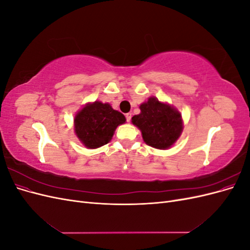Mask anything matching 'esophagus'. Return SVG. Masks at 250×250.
<instances>
[{
  "label": "esophagus",
  "mask_w": 250,
  "mask_h": 250,
  "mask_svg": "<svg viewBox=\"0 0 250 250\" xmlns=\"http://www.w3.org/2000/svg\"><path fill=\"white\" fill-rule=\"evenodd\" d=\"M125 118H126V121H127V122H130V120H131V113H130V112L126 113V115H125Z\"/></svg>",
  "instance_id": "esophagus-1"
}]
</instances>
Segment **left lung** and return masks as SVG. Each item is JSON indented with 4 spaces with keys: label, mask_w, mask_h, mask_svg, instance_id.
Here are the masks:
<instances>
[{
    "label": "left lung",
    "mask_w": 250,
    "mask_h": 250,
    "mask_svg": "<svg viewBox=\"0 0 250 250\" xmlns=\"http://www.w3.org/2000/svg\"><path fill=\"white\" fill-rule=\"evenodd\" d=\"M141 113L131 122L142 132L144 142L156 149H168L180 137L184 124L180 112L167 103L150 97L140 105Z\"/></svg>",
    "instance_id": "1"
}]
</instances>
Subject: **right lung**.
<instances>
[{
	"label": "right lung",
	"instance_id": "add662e5",
	"mask_svg": "<svg viewBox=\"0 0 250 250\" xmlns=\"http://www.w3.org/2000/svg\"><path fill=\"white\" fill-rule=\"evenodd\" d=\"M123 113L108 103L95 101L86 104L75 116V133L88 149H96L110 142L116 128L125 123Z\"/></svg>",
	"mask_w": 250,
	"mask_h": 250
}]
</instances>
